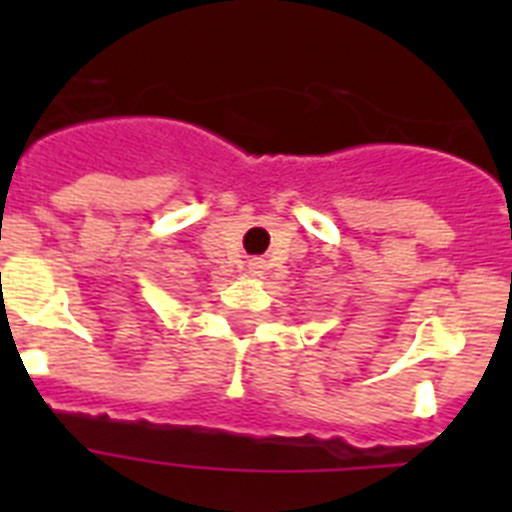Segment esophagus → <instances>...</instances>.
Here are the masks:
<instances>
[{
    "instance_id": "34e87169",
    "label": "esophagus",
    "mask_w": 512,
    "mask_h": 512,
    "mask_svg": "<svg viewBox=\"0 0 512 512\" xmlns=\"http://www.w3.org/2000/svg\"><path fill=\"white\" fill-rule=\"evenodd\" d=\"M251 269H261V261H253V264H251Z\"/></svg>"
}]
</instances>
